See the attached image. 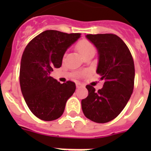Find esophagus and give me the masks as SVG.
Listing matches in <instances>:
<instances>
[{
	"label": "esophagus",
	"instance_id": "1",
	"mask_svg": "<svg viewBox=\"0 0 151 151\" xmlns=\"http://www.w3.org/2000/svg\"><path fill=\"white\" fill-rule=\"evenodd\" d=\"M76 86H77V88H81V87H83L84 85H83L82 84H81V83L77 82L76 83Z\"/></svg>",
	"mask_w": 151,
	"mask_h": 151
}]
</instances>
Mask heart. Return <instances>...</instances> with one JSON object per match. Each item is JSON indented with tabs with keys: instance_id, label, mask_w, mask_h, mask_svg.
Returning <instances> with one entry per match:
<instances>
[{
	"instance_id": "heart-1",
	"label": "heart",
	"mask_w": 151,
	"mask_h": 151,
	"mask_svg": "<svg viewBox=\"0 0 151 151\" xmlns=\"http://www.w3.org/2000/svg\"><path fill=\"white\" fill-rule=\"evenodd\" d=\"M77 48H78V50L80 52V53L83 56L87 54V53H88V52H95L94 45L90 41H88V40H81L78 44Z\"/></svg>"
}]
</instances>
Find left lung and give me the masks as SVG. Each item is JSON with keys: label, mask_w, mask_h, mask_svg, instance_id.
Here are the masks:
<instances>
[{"label": "left lung", "mask_w": 151, "mask_h": 151, "mask_svg": "<svg viewBox=\"0 0 151 151\" xmlns=\"http://www.w3.org/2000/svg\"><path fill=\"white\" fill-rule=\"evenodd\" d=\"M86 37L97 48L96 73L104 84L98 91L92 85H86L88 96L81 100V108L89 120L106 123L118 116L132 94L133 59L125 43L115 34H87Z\"/></svg>", "instance_id": "1"}]
</instances>
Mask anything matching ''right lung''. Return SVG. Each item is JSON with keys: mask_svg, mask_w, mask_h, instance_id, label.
<instances>
[{"mask_svg": "<svg viewBox=\"0 0 151 151\" xmlns=\"http://www.w3.org/2000/svg\"><path fill=\"white\" fill-rule=\"evenodd\" d=\"M81 37L45 30L35 37L22 53L19 83L27 105L37 117L50 122L63 114L67 99L75 92V83L60 84L52 78L53 68H59L66 51Z\"/></svg>", "mask_w": 151, "mask_h": 151, "instance_id": "right-lung-1", "label": "right lung"}]
</instances>
